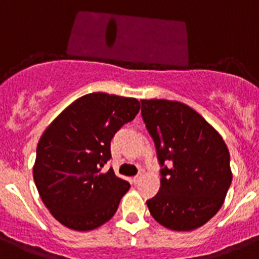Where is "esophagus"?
Segmentation results:
<instances>
[{"label": "esophagus", "instance_id": "obj_1", "mask_svg": "<svg viewBox=\"0 0 259 259\" xmlns=\"http://www.w3.org/2000/svg\"><path fill=\"white\" fill-rule=\"evenodd\" d=\"M141 178H142L141 175L134 176V178H133V183H134V184H138V183H139V180H141Z\"/></svg>", "mask_w": 259, "mask_h": 259}]
</instances>
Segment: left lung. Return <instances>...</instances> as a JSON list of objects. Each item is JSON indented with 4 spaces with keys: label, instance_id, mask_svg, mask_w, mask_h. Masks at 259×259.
<instances>
[{
    "label": "left lung",
    "instance_id": "left-lung-1",
    "mask_svg": "<svg viewBox=\"0 0 259 259\" xmlns=\"http://www.w3.org/2000/svg\"><path fill=\"white\" fill-rule=\"evenodd\" d=\"M141 102L142 117L162 167L159 192L147 200L149 212L170 230L200 228L219 212L230 188L228 147L189 106L167 100Z\"/></svg>",
    "mask_w": 259,
    "mask_h": 259
}]
</instances>
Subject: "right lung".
<instances>
[{
    "instance_id": "1",
    "label": "right lung",
    "mask_w": 259,
    "mask_h": 259,
    "mask_svg": "<svg viewBox=\"0 0 259 259\" xmlns=\"http://www.w3.org/2000/svg\"><path fill=\"white\" fill-rule=\"evenodd\" d=\"M135 98L91 93L65 108L40 137L33 166L35 187L45 206L66 228L89 231L116 213L129 190L112 167L111 139L139 112Z\"/></svg>"
}]
</instances>
